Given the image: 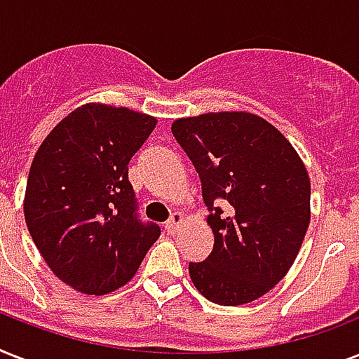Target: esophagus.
Wrapping results in <instances>:
<instances>
[{
    "mask_svg": "<svg viewBox=\"0 0 359 359\" xmlns=\"http://www.w3.org/2000/svg\"><path fill=\"white\" fill-rule=\"evenodd\" d=\"M182 222H184V216H182V212H173L171 214V218L165 222V231L173 235L175 231L179 229V225L182 224Z\"/></svg>",
    "mask_w": 359,
    "mask_h": 359,
    "instance_id": "1",
    "label": "esophagus"
}]
</instances>
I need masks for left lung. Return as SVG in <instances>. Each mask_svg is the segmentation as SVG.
Returning <instances> with one entry per match:
<instances>
[{
	"label": "left lung",
	"mask_w": 359,
	"mask_h": 359,
	"mask_svg": "<svg viewBox=\"0 0 359 359\" xmlns=\"http://www.w3.org/2000/svg\"><path fill=\"white\" fill-rule=\"evenodd\" d=\"M171 132L199 173L214 233L210 255L188 266L191 281L214 304H250L300 251L311 218L306 165L276 126L245 111L177 119Z\"/></svg>",
	"instance_id": "1"
}]
</instances>
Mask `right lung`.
<instances>
[{"label": "right lung", "mask_w": 359, "mask_h": 359, "mask_svg": "<svg viewBox=\"0 0 359 359\" xmlns=\"http://www.w3.org/2000/svg\"><path fill=\"white\" fill-rule=\"evenodd\" d=\"M156 126L151 115L83 104L46 135L31 163L24 216L63 283L102 296L126 285L160 236L143 224L128 163Z\"/></svg>", "instance_id": "add662e5"}]
</instances>
